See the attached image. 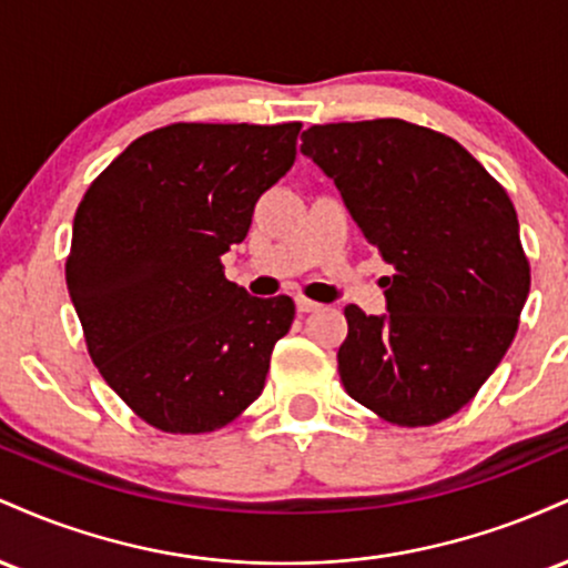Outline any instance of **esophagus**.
I'll use <instances>...</instances> for the list:
<instances>
[{"label": "esophagus", "mask_w": 568, "mask_h": 568, "mask_svg": "<svg viewBox=\"0 0 568 568\" xmlns=\"http://www.w3.org/2000/svg\"><path fill=\"white\" fill-rule=\"evenodd\" d=\"M296 310H298V312H304V315H306V312H317V310H321V304L312 302V298L296 296Z\"/></svg>", "instance_id": "esophagus-1"}]
</instances>
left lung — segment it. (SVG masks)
I'll use <instances>...</instances> for the list:
<instances>
[{"label":"left lung","mask_w":568,"mask_h":568,"mask_svg":"<svg viewBox=\"0 0 568 568\" xmlns=\"http://www.w3.org/2000/svg\"><path fill=\"white\" fill-rule=\"evenodd\" d=\"M302 154L395 266L384 315L344 306V389L393 425L448 419L499 366L529 296L510 197L462 143L403 120L312 125Z\"/></svg>","instance_id":"1"}]
</instances>
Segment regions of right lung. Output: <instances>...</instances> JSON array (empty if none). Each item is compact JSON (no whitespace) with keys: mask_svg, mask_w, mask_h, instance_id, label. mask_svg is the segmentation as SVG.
Masks as SVG:
<instances>
[{"mask_svg":"<svg viewBox=\"0 0 568 568\" xmlns=\"http://www.w3.org/2000/svg\"><path fill=\"white\" fill-rule=\"evenodd\" d=\"M302 122H175L135 139L77 207L67 285L95 368L146 425L197 435L262 395L296 306L224 277Z\"/></svg>","mask_w":568,"mask_h":568,"instance_id":"1","label":"right lung"}]
</instances>
